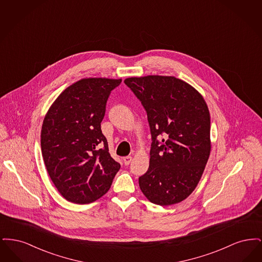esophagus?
<instances>
[{
    "label": "esophagus",
    "mask_w": 262,
    "mask_h": 262,
    "mask_svg": "<svg viewBox=\"0 0 262 262\" xmlns=\"http://www.w3.org/2000/svg\"><path fill=\"white\" fill-rule=\"evenodd\" d=\"M123 160H124L125 166H127V165H129V163L132 162L133 157H132V156H125V157H124Z\"/></svg>",
    "instance_id": "1"
}]
</instances>
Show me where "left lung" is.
<instances>
[{
    "label": "left lung",
    "mask_w": 262,
    "mask_h": 262,
    "mask_svg": "<svg viewBox=\"0 0 262 262\" xmlns=\"http://www.w3.org/2000/svg\"><path fill=\"white\" fill-rule=\"evenodd\" d=\"M125 83L146 111L152 139L140 189L152 203H179L198 186L210 155L208 107L198 90L174 76L128 77Z\"/></svg>",
    "instance_id": "obj_1"
}]
</instances>
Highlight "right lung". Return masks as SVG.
<instances>
[{"label":"right lung","instance_id":"obj_1","mask_svg":"<svg viewBox=\"0 0 262 262\" xmlns=\"http://www.w3.org/2000/svg\"><path fill=\"white\" fill-rule=\"evenodd\" d=\"M121 82L80 79L62 91L44 118L43 160L55 187L71 202L86 204L100 199L121 168L101 130L107 100Z\"/></svg>","mask_w":262,"mask_h":262}]
</instances>
